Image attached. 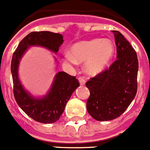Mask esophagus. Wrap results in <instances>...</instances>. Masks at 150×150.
Wrapping results in <instances>:
<instances>
[{
    "label": "esophagus",
    "mask_w": 150,
    "mask_h": 150,
    "mask_svg": "<svg viewBox=\"0 0 150 150\" xmlns=\"http://www.w3.org/2000/svg\"><path fill=\"white\" fill-rule=\"evenodd\" d=\"M78 81H79L80 84L81 85V86L84 85L85 83H86V81H85V79L83 78V77H80V78H78Z\"/></svg>",
    "instance_id": "obj_1"
}]
</instances>
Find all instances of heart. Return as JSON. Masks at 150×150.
Instances as JSON below:
<instances>
[{
    "label": "heart",
    "instance_id": "1",
    "mask_svg": "<svg viewBox=\"0 0 150 150\" xmlns=\"http://www.w3.org/2000/svg\"><path fill=\"white\" fill-rule=\"evenodd\" d=\"M70 53L64 58L72 64L85 62V70L90 75H97L106 68L114 54V46L107 39L95 38L75 43Z\"/></svg>",
    "mask_w": 150,
    "mask_h": 150
}]
</instances>
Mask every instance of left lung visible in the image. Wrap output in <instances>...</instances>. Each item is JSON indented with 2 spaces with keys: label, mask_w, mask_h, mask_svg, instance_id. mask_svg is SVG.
I'll return each mask as SVG.
<instances>
[{
  "label": "left lung",
  "mask_w": 150,
  "mask_h": 150,
  "mask_svg": "<svg viewBox=\"0 0 150 150\" xmlns=\"http://www.w3.org/2000/svg\"><path fill=\"white\" fill-rule=\"evenodd\" d=\"M117 60L110 68L86 83L90 92L86 110L94 119L107 121L125 112L137 92L138 61L136 52L118 31H113Z\"/></svg>",
  "instance_id": "8db88e82"
}]
</instances>
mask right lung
<instances>
[{
    "label": "right lung",
    "instance_id": "add662e5",
    "mask_svg": "<svg viewBox=\"0 0 150 150\" xmlns=\"http://www.w3.org/2000/svg\"><path fill=\"white\" fill-rule=\"evenodd\" d=\"M63 38L61 34L48 31L33 32L20 42L12 55L11 72L15 100L28 116L43 124H52L59 120L67 103L74 91L79 86L78 81L75 77L65 72H58L47 94L35 97L22 85L18 75L19 64L25 52L31 47H41L57 54L64 43ZM54 60L56 62L58 61L55 57Z\"/></svg>",
    "mask_w": 150,
    "mask_h": 150
}]
</instances>
